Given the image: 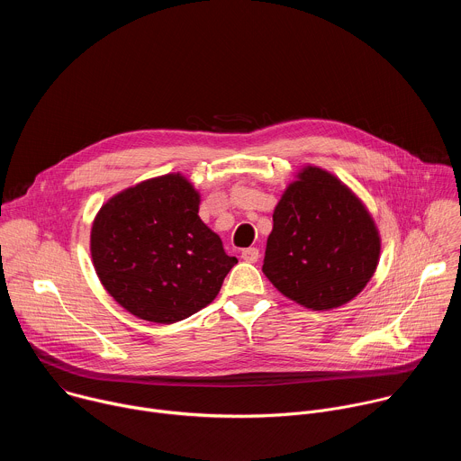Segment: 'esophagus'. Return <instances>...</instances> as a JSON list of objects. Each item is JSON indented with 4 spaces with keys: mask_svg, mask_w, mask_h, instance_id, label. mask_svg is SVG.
Wrapping results in <instances>:
<instances>
[{
    "mask_svg": "<svg viewBox=\"0 0 461 461\" xmlns=\"http://www.w3.org/2000/svg\"><path fill=\"white\" fill-rule=\"evenodd\" d=\"M240 257L246 262H257L258 260V249L257 248H246V249H242Z\"/></svg>",
    "mask_w": 461,
    "mask_h": 461,
    "instance_id": "obj_1",
    "label": "esophagus"
}]
</instances>
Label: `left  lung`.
I'll return each instance as SVG.
<instances>
[{
  "label": "left lung",
  "mask_w": 461,
  "mask_h": 461,
  "mask_svg": "<svg viewBox=\"0 0 461 461\" xmlns=\"http://www.w3.org/2000/svg\"><path fill=\"white\" fill-rule=\"evenodd\" d=\"M381 237L366 206L336 175L304 166L274 210L262 272L310 310L352 301L372 279Z\"/></svg>",
  "instance_id": "left-lung-1"
}]
</instances>
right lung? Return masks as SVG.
<instances>
[{
    "mask_svg": "<svg viewBox=\"0 0 461 461\" xmlns=\"http://www.w3.org/2000/svg\"><path fill=\"white\" fill-rule=\"evenodd\" d=\"M201 194L180 173L127 187L100 208L91 257L107 294L129 313L171 324L208 306L237 258L199 217Z\"/></svg>",
    "mask_w": 461,
    "mask_h": 461,
    "instance_id": "add662e5",
    "label": "right lung"
}]
</instances>
